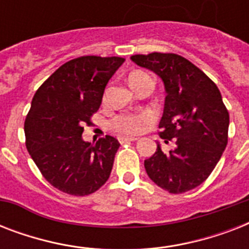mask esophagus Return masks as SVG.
Here are the masks:
<instances>
[{
    "label": "esophagus",
    "instance_id": "1",
    "mask_svg": "<svg viewBox=\"0 0 249 249\" xmlns=\"http://www.w3.org/2000/svg\"><path fill=\"white\" fill-rule=\"evenodd\" d=\"M138 138L137 137H119V141H120V143H125V142H134Z\"/></svg>",
    "mask_w": 249,
    "mask_h": 249
}]
</instances>
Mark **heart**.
<instances>
[{
  "mask_svg": "<svg viewBox=\"0 0 249 249\" xmlns=\"http://www.w3.org/2000/svg\"><path fill=\"white\" fill-rule=\"evenodd\" d=\"M146 73L143 72H134L130 75V83L133 80L142 77ZM152 120H154L152 113L147 112V111L138 113H120L111 120V128L123 136H134V134H140L143 132L144 129L151 124Z\"/></svg>",
  "mask_w": 249,
  "mask_h": 249,
  "instance_id": "1",
  "label": "heart"
}]
</instances>
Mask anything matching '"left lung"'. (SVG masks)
I'll return each instance as SVG.
<instances>
[{
  "label": "left lung",
  "mask_w": 249,
  "mask_h": 249,
  "mask_svg": "<svg viewBox=\"0 0 249 249\" xmlns=\"http://www.w3.org/2000/svg\"><path fill=\"white\" fill-rule=\"evenodd\" d=\"M130 59L161 77L166 97L159 136L176 147L158 144L144 160L156 185L170 194L195 189L209 177L228 144L229 111L217 85L186 58L173 53L137 54Z\"/></svg>",
  "instance_id": "1"
}]
</instances>
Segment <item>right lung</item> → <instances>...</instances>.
Segmentation results:
<instances>
[{"mask_svg":"<svg viewBox=\"0 0 249 249\" xmlns=\"http://www.w3.org/2000/svg\"><path fill=\"white\" fill-rule=\"evenodd\" d=\"M124 60L79 56L60 66L33 95L24 121L25 146L45 179L63 193L85 196L108 179L119 141L106 136L91 144L81 136Z\"/></svg>","mask_w":249,"mask_h":249,"instance_id":"add662e5","label":"right lung"}]
</instances>
